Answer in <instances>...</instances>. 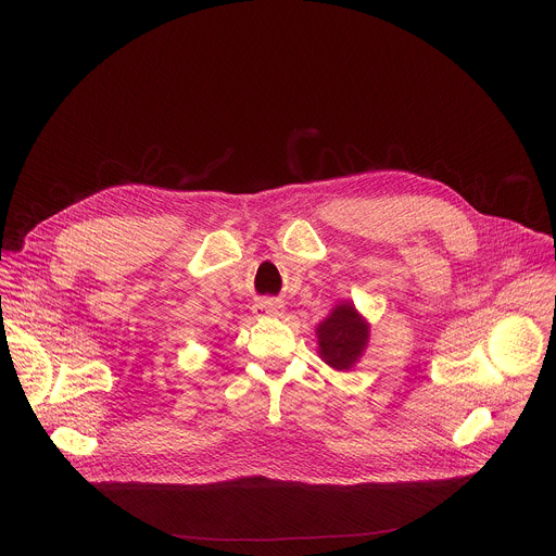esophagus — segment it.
Returning a JSON list of instances; mask_svg holds the SVG:
<instances>
[{
  "label": "esophagus",
  "mask_w": 556,
  "mask_h": 556,
  "mask_svg": "<svg viewBox=\"0 0 556 556\" xmlns=\"http://www.w3.org/2000/svg\"><path fill=\"white\" fill-rule=\"evenodd\" d=\"M253 312H255L257 316H279V314L283 312V305L277 303V301H273V299H260V301L255 303Z\"/></svg>",
  "instance_id": "esophagus-1"
}]
</instances>
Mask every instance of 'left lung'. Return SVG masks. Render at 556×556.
<instances>
[{
    "mask_svg": "<svg viewBox=\"0 0 556 556\" xmlns=\"http://www.w3.org/2000/svg\"><path fill=\"white\" fill-rule=\"evenodd\" d=\"M319 356L334 369H352L369 341V324L356 312L354 303H339L328 319L316 328Z\"/></svg>",
    "mask_w": 556,
    "mask_h": 556,
    "instance_id": "obj_1",
    "label": "left lung"
}]
</instances>
